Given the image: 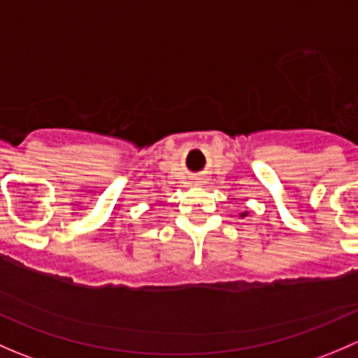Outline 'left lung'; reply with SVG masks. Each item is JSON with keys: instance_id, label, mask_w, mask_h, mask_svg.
<instances>
[{"instance_id": "obj_1", "label": "left lung", "mask_w": 358, "mask_h": 358, "mask_svg": "<svg viewBox=\"0 0 358 358\" xmlns=\"http://www.w3.org/2000/svg\"><path fill=\"white\" fill-rule=\"evenodd\" d=\"M241 216H248V213H241Z\"/></svg>"}]
</instances>
